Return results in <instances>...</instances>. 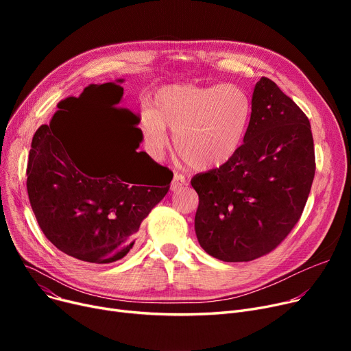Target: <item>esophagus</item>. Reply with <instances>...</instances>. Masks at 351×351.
<instances>
[{
    "mask_svg": "<svg viewBox=\"0 0 351 351\" xmlns=\"http://www.w3.org/2000/svg\"><path fill=\"white\" fill-rule=\"evenodd\" d=\"M186 183V179H185V176L183 175H180V173H175L173 175V180H172V183H171V189L175 192V191H179L183 185H185Z\"/></svg>",
    "mask_w": 351,
    "mask_h": 351,
    "instance_id": "1",
    "label": "esophagus"
}]
</instances>
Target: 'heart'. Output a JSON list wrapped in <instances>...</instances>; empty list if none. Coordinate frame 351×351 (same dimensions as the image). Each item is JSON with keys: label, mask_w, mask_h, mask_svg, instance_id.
I'll return each instance as SVG.
<instances>
[{"label": "heart", "mask_w": 351, "mask_h": 351, "mask_svg": "<svg viewBox=\"0 0 351 351\" xmlns=\"http://www.w3.org/2000/svg\"><path fill=\"white\" fill-rule=\"evenodd\" d=\"M250 115L252 102L236 85H168L155 94L152 109L142 114L141 129L155 155L168 145L166 128L172 129L182 160L195 169H210L236 155Z\"/></svg>", "instance_id": "obj_1"}]
</instances>
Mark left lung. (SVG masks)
Segmentation results:
<instances>
[{
    "instance_id": "8db88e82",
    "label": "left lung",
    "mask_w": 351,
    "mask_h": 351,
    "mask_svg": "<svg viewBox=\"0 0 351 351\" xmlns=\"http://www.w3.org/2000/svg\"><path fill=\"white\" fill-rule=\"evenodd\" d=\"M315 171L308 118L262 77L243 145L229 162L191 180L199 195L195 230L200 246L223 262L270 253L299 222Z\"/></svg>"
}]
</instances>
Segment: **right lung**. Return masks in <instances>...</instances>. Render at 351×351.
Here are the masks:
<instances>
[{"mask_svg": "<svg viewBox=\"0 0 351 351\" xmlns=\"http://www.w3.org/2000/svg\"><path fill=\"white\" fill-rule=\"evenodd\" d=\"M117 82L89 85L58 104L35 132L27 166L29 204L48 241L88 263H112L132 249L142 220L165 197L173 173L146 152L118 156L84 121L117 105Z\"/></svg>", "mask_w": 351, "mask_h": 351, "instance_id": "1", "label": "right lung"}]
</instances>
